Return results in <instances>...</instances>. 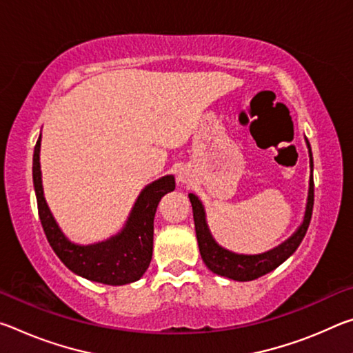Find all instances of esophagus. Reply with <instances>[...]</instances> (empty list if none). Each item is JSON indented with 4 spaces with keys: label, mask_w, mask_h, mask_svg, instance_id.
<instances>
[{
    "label": "esophagus",
    "mask_w": 353,
    "mask_h": 353,
    "mask_svg": "<svg viewBox=\"0 0 353 353\" xmlns=\"http://www.w3.org/2000/svg\"><path fill=\"white\" fill-rule=\"evenodd\" d=\"M190 181V174H188V171H181L179 172V176H177V182H181V183H187Z\"/></svg>",
    "instance_id": "obj_1"
}]
</instances>
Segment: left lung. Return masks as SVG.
I'll return each mask as SVG.
<instances>
[{
	"label": "left lung",
	"instance_id": "left-lung-1",
	"mask_svg": "<svg viewBox=\"0 0 353 353\" xmlns=\"http://www.w3.org/2000/svg\"><path fill=\"white\" fill-rule=\"evenodd\" d=\"M307 148H308V157H310V183H308V196H307V205L305 213H303L302 224L297 227V230L292 234L288 240L280 243L271 250H266L263 254H236L232 250L219 246L214 240L210 229L207 224L205 208L202 205L201 199L198 196L190 193L188 198L193 207V218H194V229H196V238H198L199 252L202 260H204L205 266L212 272L218 274L221 277H227L236 282H249V280H255L265 274L276 270L277 266L290 259V256L296 252L299 244L302 243L303 236H305L310 221H312L313 213V202H314V183H313V154L312 146H310L308 140L305 139Z\"/></svg>",
	"mask_w": 353,
	"mask_h": 353
}]
</instances>
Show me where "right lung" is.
<instances>
[{"instance_id": "obj_1", "label": "right lung", "mask_w": 353, "mask_h": 353, "mask_svg": "<svg viewBox=\"0 0 353 353\" xmlns=\"http://www.w3.org/2000/svg\"><path fill=\"white\" fill-rule=\"evenodd\" d=\"M41 134L34 148L32 181L41 227L48 243L70 271L92 282L126 285L137 282L146 272L152 259L154 216L160 199L176 188L174 176H163L146 185L137 198L126 224L117 235L93 244L68 240L46 204L40 170Z\"/></svg>"}]
</instances>
